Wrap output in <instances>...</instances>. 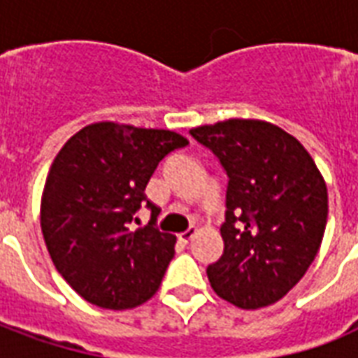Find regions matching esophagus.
Instances as JSON below:
<instances>
[{"label": "esophagus", "instance_id": "obj_1", "mask_svg": "<svg viewBox=\"0 0 358 358\" xmlns=\"http://www.w3.org/2000/svg\"><path fill=\"white\" fill-rule=\"evenodd\" d=\"M194 236H195V230L194 228H189V230H186V232L178 234V241L180 243H184V245H187L189 241L194 240Z\"/></svg>", "mask_w": 358, "mask_h": 358}]
</instances>
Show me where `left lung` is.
Listing matches in <instances>:
<instances>
[{"instance_id": "left-lung-1", "label": "left lung", "mask_w": 358, "mask_h": 358, "mask_svg": "<svg viewBox=\"0 0 358 358\" xmlns=\"http://www.w3.org/2000/svg\"><path fill=\"white\" fill-rule=\"evenodd\" d=\"M228 174L224 253L207 266L218 297L268 307L305 276L322 243L328 189L313 157L292 134L255 118L192 128Z\"/></svg>"}]
</instances>
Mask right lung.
Instances as JSON below:
<instances>
[{
	"label": "right lung",
	"instance_id": "1",
	"mask_svg": "<svg viewBox=\"0 0 358 358\" xmlns=\"http://www.w3.org/2000/svg\"><path fill=\"white\" fill-rule=\"evenodd\" d=\"M187 143L171 130L95 122L61 148L45 180L40 222L51 261L82 299L122 310L155 295L176 236L157 230L155 205L143 192L157 164ZM143 202L152 220L132 231Z\"/></svg>",
	"mask_w": 358,
	"mask_h": 358
}]
</instances>
